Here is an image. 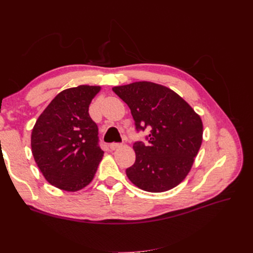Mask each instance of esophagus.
<instances>
[{
    "label": "esophagus",
    "instance_id": "1",
    "mask_svg": "<svg viewBox=\"0 0 253 253\" xmlns=\"http://www.w3.org/2000/svg\"><path fill=\"white\" fill-rule=\"evenodd\" d=\"M120 147H121V143H117V142H113V143L110 144V148L112 150H116V149H118Z\"/></svg>",
    "mask_w": 253,
    "mask_h": 253
}]
</instances>
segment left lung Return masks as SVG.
Segmentation results:
<instances>
[{
	"label": "left lung",
	"mask_w": 253,
	"mask_h": 253,
	"mask_svg": "<svg viewBox=\"0 0 253 253\" xmlns=\"http://www.w3.org/2000/svg\"><path fill=\"white\" fill-rule=\"evenodd\" d=\"M113 91L131 110L137 131L150 128L148 143L137 141L135 164L126 176L148 192H165L186 178L203 141V121L188 102L149 81L115 86Z\"/></svg>",
	"instance_id": "1"
}]
</instances>
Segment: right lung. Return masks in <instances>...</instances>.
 <instances>
[{
  "mask_svg": "<svg viewBox=\"0 0 253 253\" xmlns=\"http://www.w3.org/2000/svg\"><path fill=\"white\" fill-rule=\"evenodd\" d=\"M100 89L93 85L64 89L36 121L33 155L45 179L56 188L76 192L94 178L103 151L88 108Z\"/></svg>",
  "mask_w": 253,
  "mask_h": 253,
  "instance_id": "obj_1",
  "label": "right lung"
}]
</instances>
